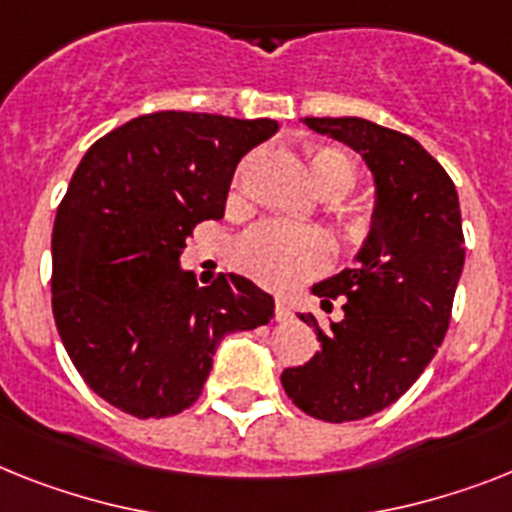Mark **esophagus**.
<instances>
[{
  "label": "esophagus",
  "instance_id": "1",
  "mask_svg": "<svg viewBox=\"0 0 512 512\" xmlns=\"http://www.w3.org/2000/svg\"><path fill=\"white\" fill-rule=\"evenodd\" d=\"M274 316H277V322H287V319H293V308H290V303L280 298L277 306H274Z\"/></svg>",
  "mask_w": 512,
  "mask_h": 512
}]
</instances>
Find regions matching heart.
Returning a JSON list of instances; mask_svg holds the SVG:
<instances>
[{"label":"heart","instance_id":"obj_1","mask_svg":"<svg viewBox=\"0 0 512 512\" xmlns=\"http://www.w3.org/2000/svg\"><path fill=\"white\" fill-rule=\"evenodd\" d=\"M311 183L322 196H342L356 183V164L348 154L337 149H314L308 156ZM345 222L353 232L366 227V211L361 206H350L345 211ZM327 240L308 227L282 225V222H264L256 225L238 246V264L261 285L285 290L301 280L316 274L327 264Z\"/></svg>","mask_w":512,"mask_h":512}]
</instances>
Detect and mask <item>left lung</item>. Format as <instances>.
<instances>
[{"label":"left lung","mask_w":512,"mask_h":512,"mask_svg":"<svg viewBox=\"0 0 512 512\" xmlns=\"http://www.w3.org/2000/svg\"><path fill=\"white\" fill-rule=\"evenodd\" d=\"M308 128L361 154L374 177V211L356 266L311 290L342 319L314 327L322 348L282 371V387L308 416L329 424L384 411L429 366L445 340L466 246L458 190L411 135L363 117H306Z\"/></svg>","instance_id":"left-lung-1"}]
</instances>
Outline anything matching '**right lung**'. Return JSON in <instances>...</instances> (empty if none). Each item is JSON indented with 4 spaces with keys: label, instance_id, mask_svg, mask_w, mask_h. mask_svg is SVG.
Masks as SVG:
<instances>
[{
    "label": "right lung",
    "instance_id": "right-lung-1",
    "mask_svg": "<svg viewBox=\"0 0 512 512\" xmlns=\"http://www.w3.org/2000/svg\"><path fill=\"white\" fill-rule=\"evenodd\" d=\"M274 120L156 112L86 151L52 232V311L83 382L135 418L196 403L219 340L274 316L240 274L201 287L180 266L185 240L225 214L235 167Z\"/></svg>",
    "mask_w": 512,
    "mask_h": 512
}]
</instances>
